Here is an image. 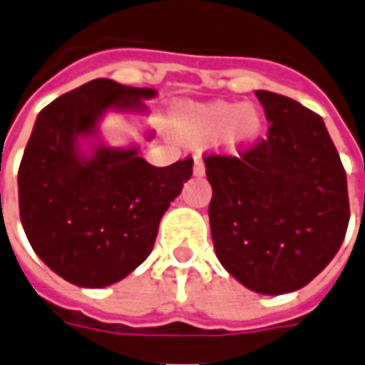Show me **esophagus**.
<instances>
[{
	"label": "esophagus",
	"instance_id": "1",
	"mask_svg": "<svg viewBox=\"0 0 365 365\" xmlns=\"http://www.w3.org/2000/svg\"><path fill=\"white\" fill-rule=\"evenodd\" d=\"M194 175H196V177H204L205 175V165H204V161L200 160V158L194 160Z\"/></svg>",
	"mask_w": 365,
	"mask_h": 365
}]
</instances>
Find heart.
Returning a JSON list of instances; mask_svg holds the SVG:
<instances>
[{
    "label": "heart",
    "instance_id": "1",
    "mask_svg": "<svg viewBox=\"0 0 365 365\" xmlns=\"http://www.w3.org/2000/svg\"><path fill=\"white\" fill-rule=\"evenodd\" d=\"M173 128L182 140L200 142L213 136L219 148L237 152L256 140L262 130V115L246 103L212 101L180 108L173 117Z\"/></svg>",
    "mask_w": 365,
    "mask_h": 365
}]
</instances>
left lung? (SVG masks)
I'll use <instances>...</instances> for the list:
<instances>
[{"label":"left lung","instance_id":"1","mask_svg":"<svg viewBox=\"0 0 365 365\" xmlns=\"http://www.w3.org/2000/svg\"><path fill=\"white\" fill-rule=\"evenodd\" d=\"M267 138L238 155L204 158L219 262L246 289L284 294L306 287L341 248L350 219L346 173L317 113L257 90Z\"/></svg>","mask_w":365,"mask_h":365}]
</instances>
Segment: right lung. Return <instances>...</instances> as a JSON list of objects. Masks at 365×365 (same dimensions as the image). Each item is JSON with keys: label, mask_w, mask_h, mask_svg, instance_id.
I'll list each match as a JSON object with an SVG mask.
<instances>
[{"label": "right lung", "mask_w": 365, "mask_h": 365, "mask_svg": "<svg viewBox=\"0 0 365 365\" xmlns=\"http://www.w3.org/2000/svg\"><path fill=\"white\" fill-rule=\"evenodd\" d=\"M155 94L96 78L46 106L32 128L19 167L21 223L43 264L76 287L101 289L136 269L192 177V158L153 167L136 148L81 153L109 109L146 111L142 100Z\"/></svg>", "instance_id": "add662e5"}]
</instances>
